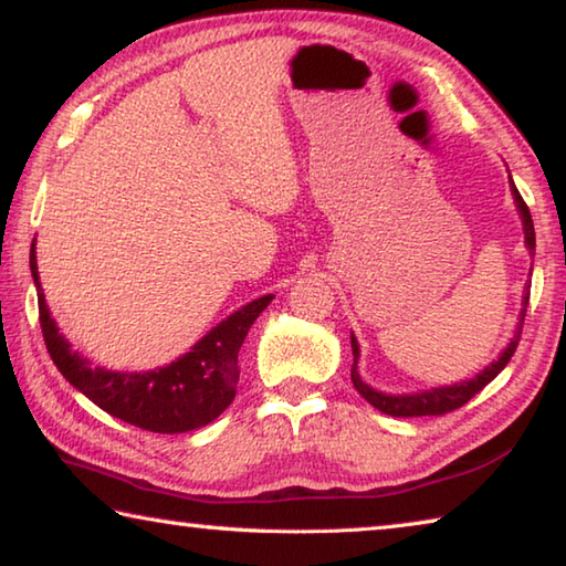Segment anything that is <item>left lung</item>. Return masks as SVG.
<instances>
[{"label": "left lung", "instance_id": "left-lung-1", "mask_svg": "<svg viewBox=\"0 0 566 566\" xmlns=\"http://www.w3.org/2000/svg\"><path fill=\"white\" fill-rule=\"evenodd\" d=\"M512 193H514V201H517V208L522 213V223H524V241H527L530 253L534 255V223H532V213L527 203H524V198L520 196L517 186L512 184ZM527 305H530V293L524 295V308L520 315V328L514 333L512 343L507 345V350H504L497 360H494L488 370H482L478 378H472L468 382H460V385H450V388H438V390H430V392H418V395H385L368 388L360 380V373H358V340L350 335V345H353V370H350V378L355 390H358L365 400H368L375 410H380L385 415H392V418H424V415H448L452 410L462 408L464 402H470L474 395H478L484 385L492 382L497 375L504 370V365L512 360L514 350H517L520 338H522V325H524V315H527Z\"/></svg>", "mask_w": 566, "mask_h": 566}]
</instances>
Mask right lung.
<instances>
[{
    "label": "right lung",
    "instance_id": "1",
    "mask_svg": "<svg viewBox=\"0 0 566 566\" xmlns=\"http://www.w3.org/2000/svg\"><path fill=\"white\" fill-rule=\"evenodd\" d=\"M29 268L39 291V325L59 373L104 412L142 430L164 434L203 428L233 402L238 373H241L238 350L258 315L273 301V295H263L243 305L231 318L218 323L203 340H198L191 353L161 370L112 373L92 368L59 333L39 283L34 243L29 251Z\"/></svg>",
    "mask_w": 566,
    "mask_h": 566
}]
</instances>
